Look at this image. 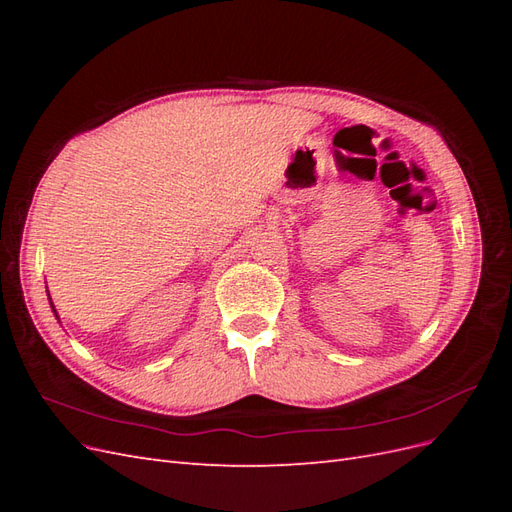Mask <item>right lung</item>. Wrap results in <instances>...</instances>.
I'll return each instance as SVG.
<instances>
[{"label":"right lung","mask_w":512,"mask_h":512,"mask_svg":"<svg viewBox=\"0 0 512 512\" xmlns=\"http://www.w3.org/2000/svg\"><path fill=\"white\" fill-rule=\"evenodd\" d=\"M51 307H53V303H51ZM53 312H55V307H53ZM55 316H57V312H55Z\"/></svg>","instance_id":"obj_1"}]
</instances>
